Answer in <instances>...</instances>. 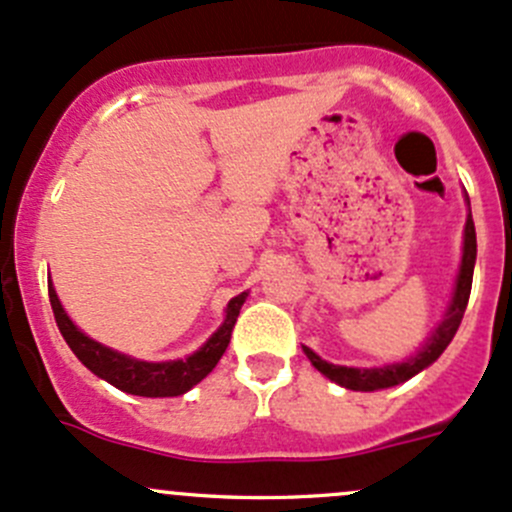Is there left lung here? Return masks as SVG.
I'll list each match as a JSON object with an SVG mask.
<instances>
[{
	"instance_id": "8db88e82",
	"label": "left lung",
	"mask_w": 512,
	"mask_h": 512,
	"mask_svg": "<svg viewBox=\"0 0 512 512\" xmlns=\"http://www.w3.org/2000/svg\"><path fill=\"white\" fill-rule=\"evenodd\" d=\"M468 200V195H466ZM473 267H476V225L471 218V203H468V218H466V235H463V257H461V270H458L456 287H453L451 304H448L446 314H443L441 324L436 327V332L428 337V342L414 356H409L406 361L399 364H386L376 366V369H356V366H337L324 361L322 356H317L309 347H302L307 359L312 361V366L317 371H322L327 379H332L334 384L344 386V389L352 391H379L389 389V386L404 384L411 376H416L418 371H423L426 366H431L438 356L443 354V349L451 344V339L456 337L458 327H461L463 312H466L468 297H471V285H473Z\"/></svg>"
}]
</instances>
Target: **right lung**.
<instances>
[{
  "label": "right lung",
  "mask_w": 512,
  "mask_h": 512,
  "mask_svg": "<svg viewBox=\"0 0 512 512\" xmlns=\"http://www.w3.org/2000/svg\"><path fill=\"white\" fill-rule=\"evenodd\" d=\"M245 299L247 292H242L227 302L225 322L220 324L218 332H215L198 352L190 354L188 359L141 361L133 359V356L128 354L113 352V349L103 347V344L86 337V334L71 322L69 314L64 312L59 297H56V289L51 287L49 282V302L51 309H54L56 327H59L61 337L66 339L71 352L79 356L81 364L89 371H94L98 379L116 386V389L133 396H148V399L185 394V391H190L195 384H200V381L215 369V364H218L220 356L225 354L227 344H230L232 327H235L237 314H240V307L245 304Z\"/></svg>",
  "instance_id": "obj_1"
}]
</instances>
